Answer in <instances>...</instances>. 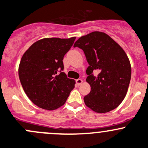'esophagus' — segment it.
Returning a JSON list of instances; mask_svg holds the SVG:
<instances>
[{"label":"esophagus","mask_w":148,"mask_h":148,"mask_svg":"<svg viewBox=\"0 0 148 148\" xmlns=\"http://www.w3.org/2000/svg\"><path fill=\"white\" fill-rule=\"evenodd\" d=\"M83 80H81V79H77L76 80V83H77V85H81L82 83H83Z\"/></svg>","instance_id":"obj_1"}]
</instances>
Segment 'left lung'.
<instances>
[{"mask_svg":"<svg viewBox=\"0 0 148 148\" xmlns=\"http://www.w3.org/2000/svg\"><path fill=\"white\" fill-rule=\"evenodd\" d=\"M84 52L89 66L86 81L91 87L84 97L85 104L98 113L108 112L122 103L131 78L130 60L124 50L103 32L82 36L74 44ZM97 70L99 74L94 76Z\"/></svg>","mask_w":148,"mask_h":148,"instance_id":"left-lung-1","label":"left lung"}]
</instances>
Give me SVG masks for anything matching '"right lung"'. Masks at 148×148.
Here are the masks:
<instances>
[{
  "mask_svg": "<svg viewBox=\"0 0 148 148\" xmlns=\"http://www.w3.org/2000/svg\"><path fill=\"white\" fill-rule=\"evenodd\" d=\"M71 38H43L25 51L18 68L20 81L27 96L38 106L53 110L63 106L75 80L63 72V57L73 45Z\"/></svg>",
  "mask_w": 148,
  "mask_h": 148,
  "instance_id": "right-lung-1",
  "label": "right lung"
}]
</instances>
